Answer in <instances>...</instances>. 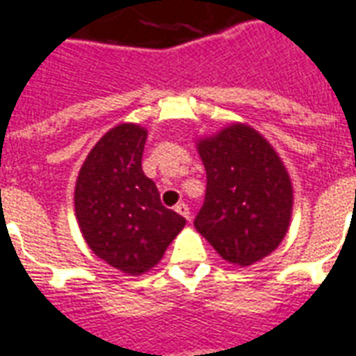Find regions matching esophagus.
Masks as SVG:
<instances>
[{
    "instance_id": "obj_1",
    "label": "esophagus",
    "mask_w": 356,
    "mask_h": 356,
    "mask_svg": "<svg viewBox=\"0 0 356 356\" xmlns=\"http://www.w3.org/2000/svg\"><path fill=\"white\" fill-rule=\"evenodd\" d=\"M174 209H176V213H178V214H182V216H184V218H186V220H191L190 207L186 205V203H178V205L174 207Z\"/></svg>"
}]
</instances>
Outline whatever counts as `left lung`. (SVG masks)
<instances>
[{
  "mask_svg": "<svg viewBox=\"0 0 356 356\" xmlns=\"http://www.w3.org/2000/svg\"><path fill=\"white\" fill-rule=\"evenodd\" d=\"M207 191L193 226L224 261L249 266L287 234L293 188L286 166L261 134L230 124L197 140Z\"/></svg>",
  "mask_w": 356,
  "mask_h": 356,
  "instance_id": "1",
  "label": "left lung"
}]
</instances>
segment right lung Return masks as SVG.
Segmentation results:
<instances>
[{"mask_svg":"<svg viewBox=\"0 0 356 356\" xmlns=\"http://www.w3.org/2000/svg\"><path fill=\"white\" fill-rule=\"evenodd\" d=\"M147 130L124 122L88 153L74 188L80 232L93 253L113 268L138 276L163 259L186 218L166 209L155 182L142 170Z\"/></svg>","mask_w":356,"mask_h":356,"instance_id":"obj_1","label":"right lung"}]
</instances>
